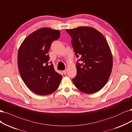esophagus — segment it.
I'll return each mask as SVG.
<instances>
[{
    "label": "esophagus",
    "mask_w": 132,
    "mask_h": 132,
    "mask_svg": "<svg viewBox=\"0 0 132 132\" xmlns=\"http://www.w3.org/2000/svg\"><path fill=\"white\" fill-rule=\"evenodd\" d=\"M67 69H65V70H63V73L64 74V75H65V74H67Z\"/></svg>",
    "instance_id": "esophagus-1"
}]
</instances>
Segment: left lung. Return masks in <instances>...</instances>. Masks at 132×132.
Listing matches in <instances>:
<instances>
[{
	"instance_id": "8db88e82",
	"label": "left lung",
	"mask_w": 132,
	"mask_h": 132,
	"mask_svg": "<svg viewBox=\"0 0 132 132\" xmlns=\"http://www.w3.org/2000/svg\"><path fill=\"white\" fill-rule=\"evenodd\" d=\"M81 63H77V75L72 79L81 92L92 94L106 85L111 75L113 59L111 49L104 35L90 27L67 29Z\"/></svg>"
}]
</instances>
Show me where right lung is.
Listing matches in <instances>:
<instances>
[{
    "label": "right lung",
    "instance_id": "right-lung-1",
    "mask_svg": "<svg viewBox=\"0 0 132 132\" xmlns=\"http://www.w3.org/2000/svg\"><path fill=\"white\" fill-rule=\"evenodd\" d=\"M60 37V30L43 27L30 34L19 47L17 64L20 75L36 94H51L60 85L62 76L55 71L52 64H47L51 44Z\"/></svg>",
    "mask_w": 132,
    "mask_h": 132
}]
</instances>
